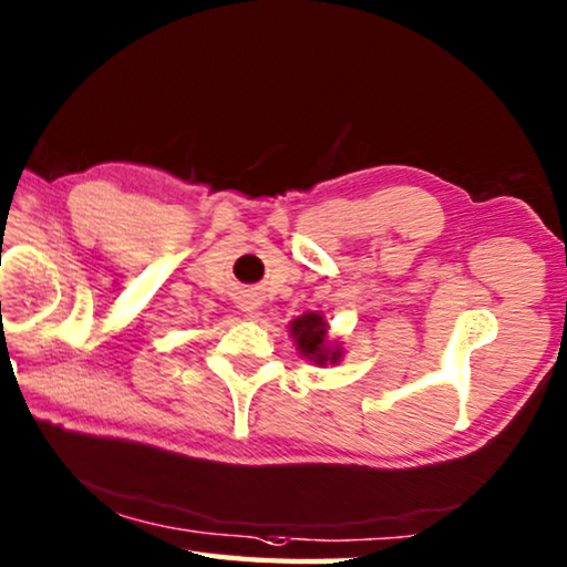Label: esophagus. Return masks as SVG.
<instances>
[{
  "label": "esophagus",
  "instance_id": "1",
  "mask_svg": "<svg viewBox=\"0 0 567 567\" xmlns=\"http://www.w3.org/2000/svg\"><path fill=\"white\" fill-rule=\"evenodd\" d=\"M237 307L247 315V318H257V315H260V310H262V300H260V295H257V292L245 290L243 295L237 297Z\"/></svg>",
  "mask_w": 567,
  "mask_h": 567
}]
</instances>
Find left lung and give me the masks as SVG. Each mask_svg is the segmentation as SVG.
Here are the masks:
<instances>
[{
    "label": "left lung",
    "instance_id": "1",
    "mask_svg": "<svg viewBox=\"0 0 567 567\" xmlns=\"http://www.w3.org/2000/svg\"><path fill=\"white\" fill-rule=\"evenodd\" d=\"M290 334L297 342V350H300L307 360L315 364H334L340 362L342 350L338 344H330L328 340V322L322 320L318 312H305L300 318L290 322Z\"/></svg>",
    "mask_w": 567,
    "mask_h": 567
}]
</instances>
